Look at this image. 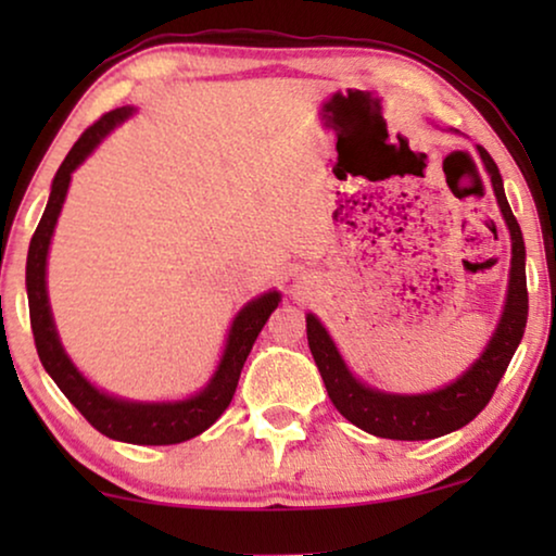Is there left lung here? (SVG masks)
<instances>
[{"label": "left lung", "instance_id": "8db88e82", "mask_svg": "<svg viewBox=\"0 0 556 556\" xmlns=\"http://www.w3.org/2000/svg\"><path fill=\"white\" fill-rule=\"evenodd\" d=\"M485 172L491 174L493 192H496L498 207L504 212V219L511 232V278H508V295L504 316L491 344L478 356V362L460 379L443 390L430 394H384L364 387L352 377L341 359L337 346L329 339V333L316 316H306L308 349L314 354V362L326 392L333 402V407L346 417L356 428L371 432L377 438L390 440H432L445 435L468 425L481 409L489 405V400L496 392V387L504 377V371L511 362V356L519 346L527 329L529 316V293H527V268H523V238L521 227L516 223L511 207L504 194V181H501L498 166L493 162L489 151L478 147Z\"/></svg>", "mask_w": 556, "mask_h": 556}]
</instances>
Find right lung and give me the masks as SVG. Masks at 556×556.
<instances>
[{"label": "right lung", "instance_id": "add662e5", "mask_svg": "<svg viewBox=\"0 0 556 556\" xmlns=\"http://www.w3.org/2000/svg\"><path fill=\"white\" fill-rule=\"evenodd\" d=\"M131 116V109H116L103 113L93 126H88L80 134V139L73 143L67 151L65 162L52 179V192L45 207V215L37 225L29 242L27 253V301H29V324H33V337L37 354L48 375L55 379V384L63 390L73 407L93 425L98 432L105 438L124 440V443L134 445H174L185 443V440L200 435L225 413L227 405L232 402V394L238 390V379L245 364L250 349H253L257 333L263 331L265 321H268L273 311L278 308L280 295L265 293L261 299L250 301L245 308L240 311L238 318L232 321L230 337H227V346L223 354V362L212 377V382L185 402H162V405H143V402H126L116 400L111 394L96 390L60 346L55 324H52L50 303H48V288H45V265H48V248L52 230H55L58 215L63 210L67 185H71V174L90 151H93L105 134L121 121Z\"/></svg>", "mask_w": 556, "mask_h": 556}]
</instances>
